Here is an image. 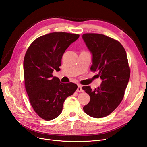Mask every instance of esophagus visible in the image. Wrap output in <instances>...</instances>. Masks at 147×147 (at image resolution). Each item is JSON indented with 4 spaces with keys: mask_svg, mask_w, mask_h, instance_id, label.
Returning a JSON list of instances; mask_svg holds the SVG:
<instances>
[{
    "mask_svg": "<svg viewBox=\"0 0 147 147\" xmlns=\"http://www.w3.org/2000/svg\"><path fill=\"white\" fill-rule=\"evenodd\" d=\"M82 86L80 85V84H78V88H77V92H82V91H83V90H82Z\"/></svg>",
    "mask_w": 147,
    "mask_h": 147,
    "instance_id": "1",
    "label": "esophagus"
}]
</instances>
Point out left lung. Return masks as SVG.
<instances>
[{"label":"left lung","instance_id":"8db88e82","mask_svg":"<svg viewBox=\"0 0 147 147\" xmlns=\"http://www.w3.org/2000/svg\"><path fill=\"white\" fill-rule=\"evenodd\" d=\"M82 38L92 56L91 70L98 72L102 80L94 90L83 86L90 96L83 110L91 117L103 118L113 112L123 99L130 78L126 52L118 41L103 34H84Z\"/></svg>","mask_w":147,"mask_h":147}]
</instances>
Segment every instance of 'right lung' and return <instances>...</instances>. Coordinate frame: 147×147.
<instances>
[{
	"mask_svg": "<svg viewBox=\"0 0 147 147\" xmlns=\"http://www.w3.org/2000/svg\"><path fill=\"white\" fill-rule=\"evenodd\" d=\"M79 37L67 32L48 34L35 39L26 53L23 68L26 92L35 113L47 121L59 116L65 100L78 88L74 83H61L53 72L60 70L65 51Z\"/></svg>",
	"mask_w": 147,
	"mask_h": 147,
	"instance_id": "right-lung-1",
	"label": "right lung"
}]
</instances>
